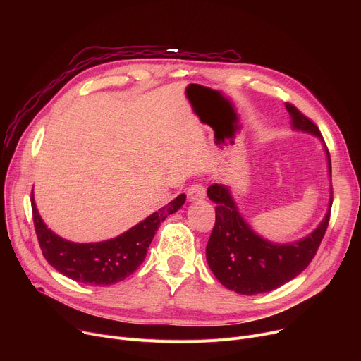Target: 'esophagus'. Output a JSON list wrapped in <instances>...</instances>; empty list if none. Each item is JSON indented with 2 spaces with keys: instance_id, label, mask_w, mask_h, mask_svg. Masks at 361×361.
<instances>
[{
  "instance_id": "obj_1",
  "label": "esophagus",
  "mask_w": 361,
  "mask_h": 361,
  "mask_svg": "<svg viewBox=\"0 0 361 361\" xmlns=\"http://www.w3.org/2000/svg\"><path fill=\"white\" fill-rule=\"evenodd\" d=\"M187 196L190 200H203L206 197V190L202 184H193L188 187Z\"/></svg>"
}]
</instances>
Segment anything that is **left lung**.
<instances>
[{
    "instance_id": "1",
    "label": "left lung",
    "mask_w": 361,
    "mask_h": 361,
    "mask_svg": "<svg viewBox=\"0 0 361 361\" xmlns=\"http://www.w3.org/2000/svg\"><path fill=\"white\" fill-rule=\"evenodd\" d=\"M286 106L295 130L312 133L322 139L317 126L310 118L293 104L286 102ZM326 154L329 174H332L328 147ZM207 196L216 203L215 225L206 245L207 264L224 287L244 295L269 293L309 267L326 233L334 200L331 187L328 212L306 238L288 244H274L252 231L240 215L228 187L212 184L207 188Z\"/></svg>"
}]
</instances>
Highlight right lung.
<instances>
[{
	"mask_svg": "<svg viewBox=\"0 0 361 361\" xmlns=\"http://www.w3.org/2000/svg\"><path fill=\"white\" fill-rule=\"evenodd\" d=\"M30 200L36 237L42 255L51 267L82 283L112 286L130 276L140 267L161 222L180 209L185 202V195L177 196L158 212L116 238L86 244L67 241L47 228L36 209L33 193Z\"/></svg>",
	"mask_w": 361,
	"mask_h": 361,
	"instance_id": "obj_1",
	"label": "right lung"
}]
</instances>
